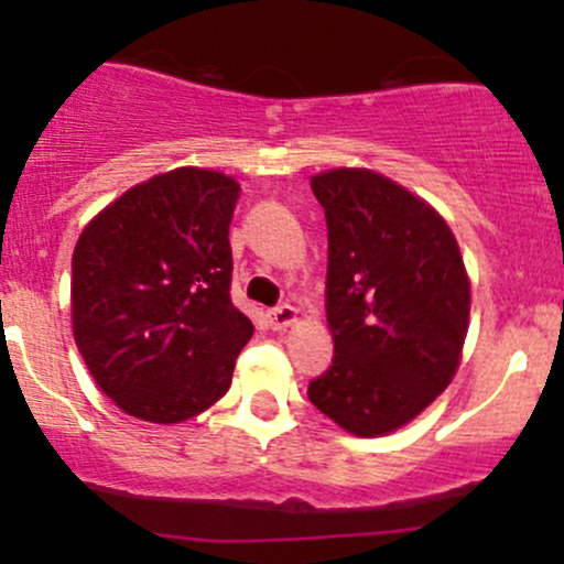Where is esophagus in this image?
Segmentation results:
<instances>
[{
  "label": "esophagus",
  "instance_id": "1",
  "mask_svg": "<svg viewBox=\"0 0 564 564\" xmlns=\"http://www.w3.org/2000/svg\"><path fill=\"white\" fill-rule=\"evenodd\" d=\"M268 321L275 332H281V328H286L296 321V310L291 304H278V307L268 310Z\"/></svg>",
  "mask_w": 564,
  "mask_h": 564
}]
</instances>
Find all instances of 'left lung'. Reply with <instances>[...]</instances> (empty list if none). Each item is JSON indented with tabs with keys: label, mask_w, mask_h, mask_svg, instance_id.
Returning a JSON list of instances; mask_svg holds the SVG:
<instances>
[{
	"label": "left lung",
	"mask_w": 564,
	"mask_h": 564,
	"mask_svg": "<svg viewBox=\"0 0 564 564\" xmlns=\"http://www.w3.org/2000/svg\"><path fill=\"white\" fill-rule=\"evenodd\" d=\"M326 212L332 366L310 403L360 437L411 422L448 387L469 326V278L445 219L392 180H310Z\"/></svg>",
	"instance_id": "1"
}]
</instances>
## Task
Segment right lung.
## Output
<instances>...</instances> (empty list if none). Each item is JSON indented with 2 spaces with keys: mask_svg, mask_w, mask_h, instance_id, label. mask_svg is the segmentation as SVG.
<instances>
[{
  "mask_svg": "<svg viewBox=\"0 0 564 564\" xmlns=\"http://www.w3.org/2000/svg\"><path fill=\"white\" fill-rule=\"evenodd\" d=\"M238 196L223 172L183 166L116 198L76 243V347L129 416L177 424L228 392L254 332L230 300Z\"/></svg>",
  "mask_w": 564,
  "mask_h": 564,
  "instance_id": "1",
  "label": "right lung"
}]
</instances>
